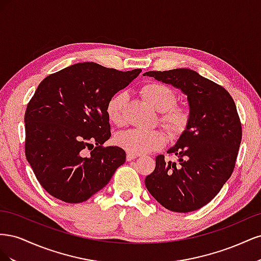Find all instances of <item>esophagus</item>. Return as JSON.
<instances>
[{"label":"esophagus","mask_w":261,"mask_h":261,"mask_svg":"<svg viewBox=\"0 0 261 261\" xmlns=\"http://www.w3.org/2000/svg\"><path fill=\"white\" fill-rule=\"evenodd\" d=\"M137 155L135 153H130V152H127V154H126V160L127 161H133L134 159H136Z\"/></svg>","instance_id":"esophagus-1"}]
</instances>
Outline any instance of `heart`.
I'll return each instance as SVG.
<instances>
[{"instance_id": "b5f03b06", "label": "heart", "mask_w": 261, "mask_h": 261, "mask_svg": "<svg viewBox=\"0 0 261 261\" xmlns=\"http://www.w3.org/2000/svg\"><path fill=\"white\" fill-rule=\"evenodd\" d=\"M141 94L156 111L160 112V122L170 135L179 136L187 128L189 112L185 108L174 106L176 97L170 87L160 83H148L141 88ZM128 94L118 92L109 100L107 114L109 120L117 126L125 124V111L127 106ZM115 143L130 153H148L161 149L167 143L164 133L160 129H127L118 133Z\"/></svg>"}]
</instances>
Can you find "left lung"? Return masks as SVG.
I'll list each match as a JSON object with an SVG mask.
<instances>
[{
    "mask_svg": "<svg viewBox=\"0 0 261 261\" xmlns=\"http://www.w3.org/2000/svg\"><path fill=\"white\" fill-rule=\"evenodd\" d=\"M144 76L180 89L187 96L191 115L187 128L168 150L178 162L158 155L146 187L168 210L200 209L215 198L235 167L242 124L234 100L222 86L189 68L151 70Z\"/></svg>",
    "mask_w": 261,
    "mask_h": 261,
    "instance_id": "obj_1",
    "label": "left lung"
}]
</instances>
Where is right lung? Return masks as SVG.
Instances as JSON below:
<instances>
[{
    "label": "right lung",
    "instance_id": "1",
    "mask_svg": "<svg viewBox=\"0 0 261 261\" xmlns=\"http://www.w3.org/2000/svg\"><path fill=\"white\" fill-rule=\"evenodd\" d=\"M140 72L77 63L38 86L25 113V153L51 196L68 203L86 201L124 164L122 148L102 146L111 136L107 105Z\"/></svg>",
    "mask_w": 261,
    "mask_h": 261
}]
</instances>
